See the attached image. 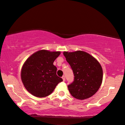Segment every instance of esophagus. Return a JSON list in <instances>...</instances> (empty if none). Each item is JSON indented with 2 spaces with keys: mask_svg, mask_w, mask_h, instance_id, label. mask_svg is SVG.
Instances as JSON below:
<instances>
[{
  "mask_svg": "<svg viewBox=\"0 0 125 125\" xmlns=\"http://www.w3.org/2000/svg\"><path fill=\"white\" fill-rule=\"evenodd\" d=\"M62 79H63V81H65V77L64 76H63L62 77Z\"/></svg>",
  "mask_w": 125,
  "mask_h": 125,
  "instance_id": "obj_1",
  "label": "esophagus"
}]
</instances>
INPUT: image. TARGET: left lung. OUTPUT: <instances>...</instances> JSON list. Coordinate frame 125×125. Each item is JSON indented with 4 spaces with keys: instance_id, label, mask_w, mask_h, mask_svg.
<instances>
[{
    "instance_id": "8db88e82",
    "label": "left lung",
    "mask_w": 125,
    "mask_h": 125,
    "mask_svg": "<svg viewBox=\"0 0 125 125\" xmlns=\"http://www.w3.org/2000/svg\"><path fill=\"white\" fill-rule=\"evenodd\" d=\"M63 54L74 76L73 82L68 85L70 94L78 100L91 97L98 91L102 82L103 70L100 63L85 52H63Z\"/></svg>"
}]
</instances>
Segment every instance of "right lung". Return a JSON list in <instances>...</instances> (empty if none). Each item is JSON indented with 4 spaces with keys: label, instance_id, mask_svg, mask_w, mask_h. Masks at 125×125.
<instances>
[{
    "label": "right lung",
    "instance_id": "right-lung-1",
    "mask_svg": "<svg viewBox=\"0 0 125 125\" xmlns=\"http://www.w3.org/2000/svg\"><path fill=\"white\" fill-rule=\"evenodd\" d=\"M60 52L40 50L29 56L21 70V79L25 89L31 95L44 97L50 95L62 81L56 75L57 68L53 62Z\"/></svg>",
    "mask_w": 125,
    "mask_h": 125
}]
</instances>
